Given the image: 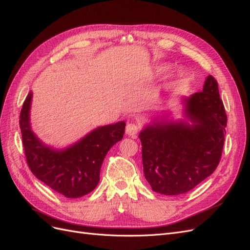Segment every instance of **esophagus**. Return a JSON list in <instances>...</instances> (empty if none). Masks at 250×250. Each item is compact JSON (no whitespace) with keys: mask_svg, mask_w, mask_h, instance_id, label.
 <instances>
[{"mask_svg":"<svg viewBox=\"0 0 250 250\" xmlns=\"http://www.w3.org/2000/svg\"><path fill=\"white\" fill-rule=\"evenodd\" d=\"M140 129H141V127L139 124L134 123V122L129 123L126 126V134L128 135V137H131L134 139L135 137H137V134L139 133Z\"/></svg>","mask_w":250,"mask_h":250,"instance_id":"34e87169","label":"esophagus"}]
</instances>
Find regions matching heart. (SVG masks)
<instances>
[{
  "label": "heart",
  "mask_w": 250,
  "mask_h": 250,
  "mask_svg": "<svg viewBox=\"0 0 250 250\" xmlns=\"http://www.w3.org/2000/svg\"><path fill=\"white\" fill-rule=\"evenodd\" d=\"M167 70H168L167 66L162 65V66H160L157 69V74H163L165 72H167ZM177 77H181V73H177Z\"/></svg>",
  "instance_id": "heart-1"
}]
</instances>
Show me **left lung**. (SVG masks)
<instances>
[{
    "mask_svg": "<svg viewBox=\"0 0 250 250\" xmlns=\"http://www.w3.org/2000/svg\"><path fill=\"white\" fill-rule=\"evenodd\" d=\"M187 122L162 121L140 133L145 178L154 192L191 191L218 167L228 117L217 80L208 75L202 92L184 100Z\"/></svg>",
    "mask_w": 250,
    "mask_h": 250,
    "instance_id": "obj_1",
    "label": "left lung"
}]
</instances>
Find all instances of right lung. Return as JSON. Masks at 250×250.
I'll use <instances>...</instances> for the list:
<instances>
[{
	"label": "right lung",
	"instance_id": "add662e5",
	"mask_svg": "<svg viewBox=\"0 0 250 250\" xmlns=\"http://www.w3.org/2000/svg\"><path fill=\"white\" fill-rule=\"evenodd\" d=\"M32 93L28 94L20 115L26 161L33 175L66 198H78L95 190L100 180L105 155L123 139L125 122L97 128L73 146L55 150L39 140L30 127Z\"/></svg>",
	"mask_w": 250,
	"mask_h": 250
}]
</instances>
